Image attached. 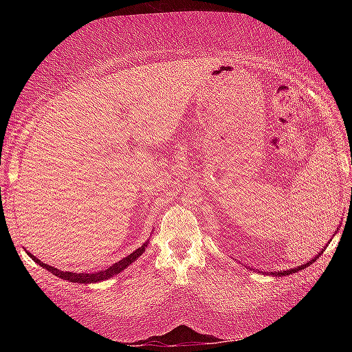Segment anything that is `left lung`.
<instances>
[{
    "instance_id": "obj_1",
    "label": "left lung",
    "mask_w": 352,
    "mask_h": 352,
    "mask_svg": "<svg viewBox=\"0 0 352 352\" xmlns=\"http://www.w3.org/2000/svg\"><path fill=\"white\" fill-rule=\"evenodd\" d=\"M317 261V258H314L312 261H309V262H306L305 265H301V267H296V269H290V270H285V272H276V273H272V275H276V276H283V275H290V273H295V272H300V270H302L305 269V267H307L309 264H312V262H315Z\"/></svg>"
}]
</instances>
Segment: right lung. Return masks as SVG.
<instances>
[{"instance_id":"1","label":"right lung","mask_w":352,"mask_h":352,"mask_svg":"<svg viewBox=\"0 0 352 352\" xmlns=\"http://www.w3.org/2000/svg\"><path fill=\"white\" fill-rule=\"evenodd\" d=\"M144 248H146V243L142 245L141 248L135 250V252L132 254H129L127 258L121 259L119 262H116V264H113L111 267H109V269L105 270H100V272H94V273H73V272H62L58 269H54V267L51 265H46L43 264V262H40L37 258H35L34 254H29L31 258L37 262V264H40L41 267H45V269L47 272H51L52 275H56L58 278L62 279H67V281H71V283H80V284H91V283H99V281H104V279H109L111 276L118 275V273H121L126 267H129L132 262L138 258V256H141L142 253H144Z\"/></svg>"}]
</instances>
